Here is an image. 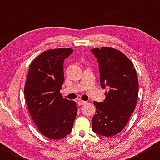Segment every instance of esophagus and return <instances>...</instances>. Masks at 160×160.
I'll return each instance as SVG.
<instances>
[{
    "label": "esophagus",
    "mask_w": 160,
    "mask_h": 160,
    "mask_svg": "<svg viewBox=\"0 0 160 160\" xmlns=\"http://www.w3.org/2000/svg\"><path fill=\"white\" fill-rule=\"evenodd\" d=\"M78 105L80 106V105H83L84 104H86L87 102L86 101H82V100H78Z\"/></svg>",
    "instance_id": "obj_1"
}]
</instances>
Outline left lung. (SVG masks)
Here are the masks:
<instances>
[{"label":"left lung","instance_id":"8db88e82","mask_svg":"<svg viewBox=\"0 0 160 160\" xmlns=\"http://www.w3.org/2000/svg\"><path fill=\"white\" fill-rule=\"evenodd\" d=\"M98 62L100 82L107 88L103 102L93 103L96 114L92 118V130L105 137L120 132L135 109L139 82L132 62L117 49L104 47L91 49Z\"/></svg>","mask_w":160,"mask_h":160}]
</instances>
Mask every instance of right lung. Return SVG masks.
I'll use <instances>...</instances> for the list:
<instances>
[{"mask_svg":"<svg viewBox=\"0 0 160 160\" xmlns=\"http://www.w3.org/2000/svg\"><path fill=\"white\" fill-rule=\"evenodd\" d=\"M71 48H57L42 52L32 62L24 88L28 110L43 135L52 139L69 134L76 117V102L62 97L63 65Z\"/></svg>","mask_w":160,"mask_h":160,"instance_id":"add662e5","label":"right lung"}]
</instances>
